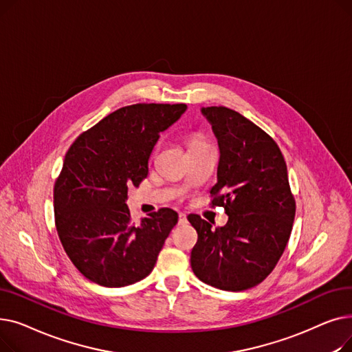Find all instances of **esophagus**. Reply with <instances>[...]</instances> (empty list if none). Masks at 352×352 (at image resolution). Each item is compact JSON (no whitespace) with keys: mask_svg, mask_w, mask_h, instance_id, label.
I'll return each instance as SVG.
<instances>
[{"mask_svg":"<svg viewBox=\"0 0 352 352\" xmlns=\"http://www.w3.org/2000/svg\"><path fill=\"white\" fill-rule=\"evenodd\" d=\"M178 224H181V226L187 224V215L186 214H182V212L178 214Z\"/></svg>","mask_w":352,"mask_h":352,"instance_id":"34e87169","label":"esophagus"}]
</instances>
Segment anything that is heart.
Returning a JSON list of instances; mask_svg holds the SVG:
<instances>
[{
  "mask_svg": "<svg viewBox=\"0 0 352 352\" xmlns=\"http://www.w3.org/2000/svg\"><path fill=\"white\" fill-rule=\"evenodd\" d=\"M201 144H206V142H204V140H202L199 135L195 134V135L191 137V140H190V148H191V146H195V145H201Z\"/></svg>",
  "mask_w": 352,
  "mask_h": 352,
  "instance_id": "heart-1",
  "label": "heart"
}]
</instances>
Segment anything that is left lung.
<instances>
[{
    "label": "left lung",
    "mask_w": 352,
    "mask_h": 352,
    "mask_svg": "<svg viewBox=\"0 0 352 352\" xmlns=\"http://www.w3.org/2000/svg\"><path fill=\"white\" fill-rule=\"evenodd\" d=\"M219 145L218 181L211 207L228 215L224 227L197 214L188 221L198 234L191 267L198 278L224 291L263 283L287 247L295 217L284 155L272 137L227 107L202 108Z\"/></svg>",
    "instance_id": "left-lung-1"
}]
</instances>
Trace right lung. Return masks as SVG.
<instances>
[{"label":"right lung","mask_w":352,"mask_h":352,"mask_svg":"<svg viewBox=\"0 0 352 352\" xmlns=\"http://www.w3.org/2000/svg\"><path fill=\"white\" fill-rule=\"evenodd\" d=\"M186 104L122 107L78 135L54 186L55 227L72 264L102 287L131 285L150 275L178 214L160 208L134 224L128 187L148 175L160 133Z\"/></svg>","instance_id":"right-lung-1"}]
</instances>
